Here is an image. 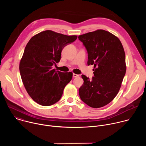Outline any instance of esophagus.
<instances>
[{
  "label": "esophagus",
  "mask_w": 146,
  "mask_h": 146,
  "mask_svg": "<svg viewBox=\"0 0 146 146\" xmlns=\"http://www.w3.org/2000/svg\"><path fill=\"white\" fill-rule=\"evenodd\" d=\"M73 77H79V75H78V74H75V73H73Z\"/></svg>",
  "instance_id": "obj_1"
}]
</instances>
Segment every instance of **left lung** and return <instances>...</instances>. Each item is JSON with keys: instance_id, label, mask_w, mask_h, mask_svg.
I'll list each match as a JSON object with an SVG mask.
<instances>
[{"instance_id": "left-lung-1", "label": "left lung", "mask_w": 146, "mask_h": 146, "mask_svg": "<svg viewBox=\"0 0 146 146\" xmlns=\"http://www.w3.org/2000/svg\"><path fill=\"white\" fill-rule=\"evenodd\" d=\"M78 38L87 49L88 65H94L91 80L81 76L84 83L79 88L80 97L91 108L103 107L116 96L126 73L123 46L117 36L102 29Z\"/></svg>"}]
</instances>
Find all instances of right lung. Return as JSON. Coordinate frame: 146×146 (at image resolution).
<instances>
[{
  "label": "right lung",
  "mask_w": 146,
  "mask_h": 146,
  "mask_svg": "<svg viewBox=\"0 0 146 146\" xmlns=\"http://www.w3.org/2000/svg\"><path fill=\"white\" fill-rule=\"evenodd\" d=\"M77 37L47 30L33 36L27 44L20 74L28 94L39 105L48 106L58 102L71 81L72 72L55 71L52 66L59 62L63 48Z\"/></svg>",
  "instance_id": "add662e5"
}]
</instances>
